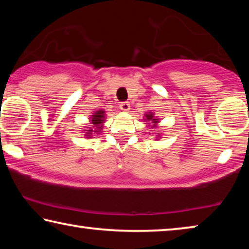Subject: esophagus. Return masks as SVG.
<instances>
[{"instance_id":"obj_1","label":"esophagus","mask_w":249,"mask_h":249,"mask_svg":"<svg viewBox=\"0 0 249 249\" xmlns=\"http://www.w3.org/2000/svg\"><path fill=\"white\" fill-rule=\"evenodd\" d=\"M120 108L122 109V111L127 112L128 109H129V103H128V102H122V103L120 104Z\"/></svg>"}]
</instances>
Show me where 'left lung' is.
I'll use <instances>...</instances> for the list:
<instances>
[{"instance_id": "1", "label": "left lung", "mask_w": 249, "mask_h": 249, "mask_svg": "<svg viewBox=\"0 0 249 249\" xmlns=\"http://www.w3.org/2000/svg\"><path fill=\"white\" fill-rule=\"evenodd\" d=\"M145 122H150L151 124H153V126H151V128H155L157 127V124L159 123V119H157V117H155V114L153 112H148L147 114H145V117H144ZM150 123H146V124H150ZM157 141L160 138V134L157 135Z\"/></svg>"}]
</instances>
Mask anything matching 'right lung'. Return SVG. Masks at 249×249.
Here are the masks:
<instances>
[{
	"label": "right lung",
	"mask_w": 249,
	"mask_h": 249,
	"mask_svg": "<svg viewBox=\"0 0 249 249\" xmlns=\"http://www.w3.org/2000/svg\"><path fill=\"white\" fill-rule=\"evenodd\" d=\"M105 111L104 109H98L94 111L92 115H90V127H86L87 129L83 130L84 136L87 138H92L94 134H100L102 132L103 124L105 123Z\"/></svg>",
	"instance_id": "add662e5"
}]
</instances>
